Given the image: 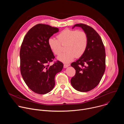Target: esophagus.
<instances>
[{"label": "esophagus", "mask_w": 124, "mask_h": 124, "mask_svg": "<svg viewBox=\"0 0 124 124\" xmlns=\"http://www.w3.org/2000/svg\"><path fill=\"white\" fill-rule=\"evenodd\" d=\"M69 66H70L69 64H64V68H66L68 67Z\"/></svg>", "instance_id": "1"}]
</instances>
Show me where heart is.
<instances>
[{"instance_id":"heart-1","label":"heart","mask_w":124,"mask_h":124,"mask_svg":"<svg viewBox=\"0 0 124 124\" xmlns=\"http://www.w3.org/2000/svg\"><path fill=\"white\" fill-rule=\"evenodd\" d=\"M57 39L50 38L48 40L50 48L54 54L59 55L62 45H65L66 52L61 54L57 59L63 62L72 61L76 56L81 57L85 53L88 46V39L86 33L83 31L67 28L58 35Z\"/></svg>"}]
</instances>
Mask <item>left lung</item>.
<instances>
[{
	"label": "left lung",
	"mask_w": 124,
	"mask_h": 124,
	"mask_svg": "<svg viewBox=\"0 0 124 124\" xmlns=\"http://www.w3.org/2000/svg\"><path fill=\"white\" fill-rule=\"evenodd\" d=\"M87 35L88 42L84 54L71 66L76 70L75 76L70 79L72 86L77 91L85 92L95 88L100 83L105 69V51L99 34L91 26L79 23Z\"/></svg>",
	"instance_id": "1"
}]
</instances>
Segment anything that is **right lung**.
Returning a JSON list of instances; mask_svg holds the SVG:
<instances>
[{
  "instance_id": "1",
  "label": "right lung",
  "mask_w": 124,
  "mask_h": 124,
  "mask_svg": "<svg viewBox=\"0 0 124 124\" xmlns=\"http://www.w3.org/2000/svg\"><path fill=\"white\" fill-rule=\"evenodd\" d=\"M59 29L49 25L38 24L32 27L24 37L20 49V70L27 86L34 92L45 94L55 85V76L61 72L63 64L55 58L48 40Z\"/></svg>"
}]
</instances>
